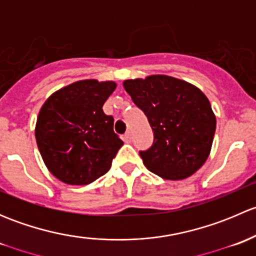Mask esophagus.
<instances>
[{
  "label": "esophagus",
  "instance_id": "obj_1",
  "mask_svg": "<svg viewBox=\"0 0 256 256\" xmlns=\"http://www.w3.org/2000/svg\"><path fill=\"white\" fill-rule=\"evenodd\" d=\"M124 141H125V142H130V141H131V132H130V131H128V132L124 135Z\"/></svg>",
  "mask_w": 256,
  "mask_h": 256
}]
</instances>
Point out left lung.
I'll use <instances>...</instances> for the list:
<instances>
[{"instance_id":"8db88e82","label":"left lung","mask_w":256,"mask_h":256,"mask_svg":"<svg viewBox=\"0 0 256 256\" xmlns=\"http://www.w3.org/2000/svg\"><path fill=\"white\" fill-rule=\"evenodd\" d=\"M124 88L148 118L154 144L140 151L147 170L164 180H183L208 158L216 132L210 102L194 85L167 76L125 80Z\"/></svg>"}]
</instances>
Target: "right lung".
Returning a JSON list of instances; mask_svg holds the SVG:
<instances>
[{
    "label": "right lung",
    "instance_id": "1",
    "mask_svg": "<svg viewBox=\"0 0 256 256\" xmlns=\"http://www.w3.org/2000/svg\"><path fill=\"white\" fill-rule=\"evenodd\" d=\"M115 88L114 82L80 80L62 88L43 104L36 140L46 166L62 182L89 184L112 167L124 142L102 105Z\"/></svg>",
    "mask_w": 256,
    "mask_h": 256
}]
</instances>
